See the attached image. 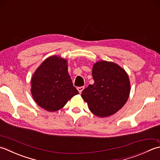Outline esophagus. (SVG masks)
Segmentation results:
<instances>
[{"label": "esophagus", "instance_id": "34e87169", "mask_svg": "<svg viewBox=\"0 0 160 160\" xmlns=\"http://www.w3.org/2000/svg\"><path fill=\"white\" fill-rule=\"evenodd\" d=\"M83 89H84V86H81V87L77 88V90H78V91H79V93L82 92V91L83 90Z\"/></svg>", "mask_w": 160, "mask_h": 160}]
</instances>
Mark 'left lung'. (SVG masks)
Segmentation results:
<instances>
[{
	"label": "left lung",
	"mask_w": 160,
	"mask_h": 160,
	"mask_svg": "<svg viewBox=\"0 0 160 160\" xmlns=\"http://www.w3.org/2000/svg\"><path fill=\"white\" fill-rule=\"evenodd\" d=\"M92 75L94 83L81 92V97L94 115H112L125 105L130 92L128 74L111 61H100L93 65Z\"/></svg>",
	"instance_id": "8db88e82"
}]
</instances>
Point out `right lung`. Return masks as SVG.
<instances>
[{
	"label": "right lung",
	"instance_id": "add662e5",
	"mask_svg": "<svg viewBox=\"0 0 160 160\" xmlns=\"http://www.w3.org/2000/svg\"><path fill=\"white\" fill-rule=\"evenodd\" d=\"M68 61L60 57L47 58L31 79V92L35 102L49 112L62 108L79 94L68 74Z\"/></svg>",
	"mask_w": 160,
	"mask_h": 160
}]
</instances>
